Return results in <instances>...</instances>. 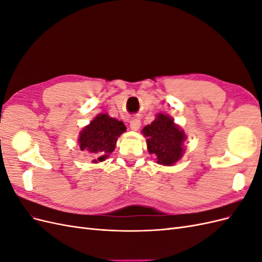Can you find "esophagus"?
<instances>
[{"instance_id": "obj_1", "label": "esophagus", "mask_w": 262, "mask_h": 262, "mask_svg": "<svg viewBox=\"0 0 262 262\" xmlns=\"http://www.w3.org/2000/svg\"><path fill=\"white\" fill-rule=\"evenodd\" d=\"M140 126H141V121L139 120V119H134V120H132L130 122V128L133 131H138L140 129Z\"/></svg>"}]
</instances>
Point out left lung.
<instances>
[{
	"mask_svg": "<svg viewBox=\"0 0 262 262\" xmlns=\"http://www.w3.org/2000/svg\"><path fill=\"white\" fill-rule=\"evenodd\" d=\"M142 133L147 138V150L155 155L157 164L172 166L185 153L186 133L168 115L157 114L155 120L142 129Z\"/></svg>",
	"mask_w": 262,
	"mask_h": 262,
	"instance_id": "1",
	"label": "left lung"
}]
</instances>
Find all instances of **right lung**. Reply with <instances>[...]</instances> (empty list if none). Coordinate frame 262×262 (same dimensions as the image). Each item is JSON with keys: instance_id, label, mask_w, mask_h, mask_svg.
<instances>
[{"instance_id": "obj_1", "label": "right lung", "mask_w": 262, "mask_h": 262, "mask_svg": "<svg viewBox=\"0 0 262 262\" xmlns=\"http://www.w3.org/2000/svg\"><path fill=\"white\" fill-rule=\"evenodd\" d=\"M125 129L122 121L108 114H99L78 133L80 149L92 154L93 164L106 161L115 150L117 140Z\"/></svg>"}]
</instances>
